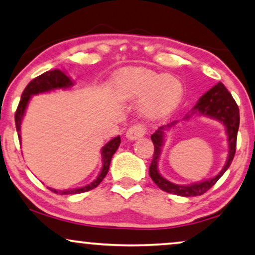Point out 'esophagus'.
I'll return each mask as SVG.
<instances>
[{
  "instance_id": "obj_1",
  "label": "esophagus",
  "mask_w": 255,
  "mask_h": 255,
  "mask_svg": "<svg viewBox=\"0 0 255 255\" xmlns=\"http://www.w3.org/2000/svg\"><path fill=\"white\" fill-rule=\"evenodd\" d=\"M145 132H146V130H145L144 125L138 123V124L132 125V127L128 128V130L127 131V137L128 138V139L134 140V139H137V138L143 137V135L145 134Z\"/></svg>"
}]
</instances>
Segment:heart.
I'll list each match as a JSON object with an SVG mask.
<instances>
[{"label":"heart","mask_w":255,"mask_h":255,"mask_svg":"<svg viewBox=\"0 0 255 255\" xmlns=\"http://www.w3.org/2000/svg\"><path fill=\"white\" fill-rule=\"evenodd\" d=\"M122 97L141 99V111L145 117L158 120L170 115L178 107L184 95L179 78L144 68H128L116 77Z\"/></svg>","instance_id":"1"}]
</instances>
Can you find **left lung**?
Instances as JSON below:
<instances>
[{
    "label": "left lung",
    "mask_w": 255,
    "mask_h": 255,
    "mask_svg": "<svg viewBox=\"0 0 255 255\" xmlns=\"http://www.w3.org/2000/svg\"><path fill=\"white\" fill-rule=\"evenodd\" d=\"M196 114L208 116V117L220 121L225 125L227 133V141H229V157H227V161L224 165L223 170L216 177L211 178L208 180L200 181V183H196L192 185H177L171 183V181H168L161 177L159 172H158V159H159L161 147H163L164 144V130H166L167 128L176 124V122L166 125V127L159 128L151 135V139L154 145V152L150 168H148V173H150L151 179L154 181V184L167 193H173L181 197L201 196V194L207 192L220 179V177L230 167V165L234 158V154H236L237 135L240 122L239 108H238L232 95L225 88L223 83L219 82V83L214 85L211 90H208L199 99V102H198L196 107L193 108L192 112H191V115ZM191 115L186 116V118L190 117Z\"/></svg>",
    "instance_id": "1"
}]
</instances>
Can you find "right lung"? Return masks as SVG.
<instances>
[{"instance_id":"obj_1","label":"right lung","mask_w":255,"mask_h":255,"mask_svg":"<svg viewBox=\"0 0 255 255\" xmlns=\"http://www.w3.org/2000/svg\"><path fill=\"white\" fill-rule=\"evenodd\" d=\"M74 85V82L69 78L64 72L58 70V69H55V70H50L44 72V74L39 75L38 77L32 79V81L26 85L24 91H23L21 101H19L17 110L15 112V125L16 130H17L18 139H21V123L23 120V116H24L26 105H28L29 101H30L32 95L42 94V92H48L51 90H55V89H67L70 88ZM121 144V137L112 138V139L109 141L108 144H105L103 147H102V161H103V166H102L101 173L99 176L96 178V180L92 181L91 184L87 185V186L79 187V188H74V190H64V191H57L54 190V188H50L52 192L57 194H77V193H83L87 192V191H90L92 188L97 187L101 181L104 179L105 176H107L109 167H110L111 158L115 154V152L117 151L118 146Z\"/></svg>"}]
</instances>
